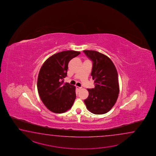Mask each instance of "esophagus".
Instances as JSON below:
<instances>
[{"label": "esophagus", "mask_w": 156, "mask_h": 156, "mask_svg": "<svg viewBox=\"0 0 156 156\" xmlns=\"http://www.w3.org/2000/svg\"><path fill=\"white\" fill-rule=\"evenodd\" d=\"M82 89V87H79V86H76V90H77V91H79L80 90Z\"/></svg>", "instance_id": "obj_1"}]
</instances>
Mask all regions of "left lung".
<instances>
[{"label":"left lung","instance_id":"obj_1","mask_svg":"<svg viewBox=\"0 0 156 156\" xmlns=\"http://www.w3.org/2000/svg\"><path fill=\"white\" fill-rule=\"evenodd\" d=\"M83 52L93 62L91 76L95 87L89 89V96L84 100L87 109L95 114L108 113L116 103L119 93L118 73L109 57L96 51Z\"/></svg>","mask_w":156,"mask_h":156}]
</instances>
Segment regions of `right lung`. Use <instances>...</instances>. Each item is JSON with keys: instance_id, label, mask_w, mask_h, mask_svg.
Segmentation results:
<instances>
[{"instance_id": "obj_1", "label": "right lung", "mask_w": 156, "mask_h": 156, "mask_svg": "<svg viewBox=\"0 0 156 156\" xmlns=\"http://www.w3.org/2000/svg\"><path fill=\"white\" fill-rule=\"evenodd\" d=\"M75 51H65L47 58L40 70L37 89L40 98L47 108L55 113L70 109L76 99L75 86L64 83L70 60L79 55Z\"/></svg>"}]
</instances>
